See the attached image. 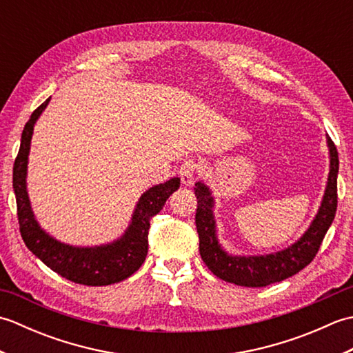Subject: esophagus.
Masks as SVG:
<instances>
[{
  "label": "esophagus",
  "instance_id": "34e87169",
  "mask_svg": "<svg viewBox=\"0 0 353 353\" xmlns=\"http://www.w3.org/2000/svg\"><path fill=\"white\" fill-rule=\"evenodd\" d=\"M200 165L194 159H186L182 162L181 168H179V174H181L182 183L186 186H191L194 183V177H196Z\"/></svg>",
  "mask_w": 353,
  "mask_h": 353
}]
</instances>
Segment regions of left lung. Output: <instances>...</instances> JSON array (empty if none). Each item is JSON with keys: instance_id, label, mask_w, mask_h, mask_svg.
Segmentation results:
<instances>
[{"instance_id": "1", "label": "left lung", "mask_w": 353, "mask_h": 353, "mask_svg": "<svg viewBox=\"0 0 353 353\" xmlns=\"http://www.w3.org/2000/svg\"><path fill=\"white\" fill-rule=\"evenodd\" d=\"M329 147V176L323 200L316 219L308 230L281 252L261 254V256H234L229 254L216 238L214 219V197L205 183H196L197 212L196 226L199 232L200 256L211 272L220 279L241 285V287H267L270 283L281 282L303 270L316 258L327 229L331 228L336 212V176H339V152L332 139L326 137Z\"/></svg>"}]
</instances>
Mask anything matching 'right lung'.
Here are the masks:
<instances>
[{
	"instance_id": "right-lung-1",
	"label": "right lung",
	"mask_w": 353,
	"mask_h": 353,
	"mask_svg": "<svg viewBox=\"0 0 353 353\" xmlns=\"http://www.w3.org/2000/svg\"><path fill=\"white\" fill-rule=\"evenodd\" d=\"M48 103L50 99L45 100L27 121L13 165V190L17 197L21 236L34 256L65 279L89 287L121 282L144 264L148 252L150 220L161 212L167 199L181 186V179L172 177L167 182L152 186L142 194L134 208L129 228L114 243L76 247L57 241L36 221L30 206L26 182L33 127Z\"/></svg>"
}]
</instances>
